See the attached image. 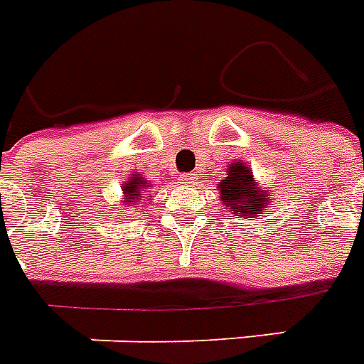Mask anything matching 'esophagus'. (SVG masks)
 I'll list each match as a JSON object with an SVG mask.
<instances>
[{
  "label": "esophagus",
  "mask_w": 364,
  "mask_h": 364,
  "mask_svg": "<svg viewBox=\"0 0 364 364\" xmlns=\"http://www.w3.org/2000/svg\"><path fill=\"white\" fill-rule=\"evenodd\" d=\"M183 185H196V175L195 173H189L183 177Z\"/></svg>",
  "instance_id": "esophagus-1"
}]
</instances>
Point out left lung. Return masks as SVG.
Instances as JSON below:
<instances>
[{
  "mask_svg": "<svg viewBox=\"0 0 364 364\" xmlns=\"http://www.w3.org/2000/svg\"><path fill=\"white\" fill-rule=\"evenodd\" d=\"M220 200L228 212L241 218H255L260 220L270 204L276 200L274 193L266 187H260L252 169L245 161H231L228 166L225 179L218 183Z\"/></svg>",
  "mask_w": 364,
  "mask_h": 364,
  "instance_id": "obj_1",
  "label": "left lung"
}]
</instances>
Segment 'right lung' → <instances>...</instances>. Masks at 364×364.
<instances>
[{
    "label": "right lung",
    "mask_w": 364,
    "mask_h": 364,
    "mask_svg": "<svg viewBox=\"0 0 364 364\" xmlns=\"http://www.w3.org/2000/svg\"><path fill=\"white\" fill-rule=\"evenodd\" d=\"M150 185L148 181L142 177V173L139 171H134L131 177H129L127 181L123 183V200H121V206H134V204H139L141 200H144L146 196H142V193L148 189Z\"/></svg>",
    "instance_id": "right-lung-1"
}]
</instances>
